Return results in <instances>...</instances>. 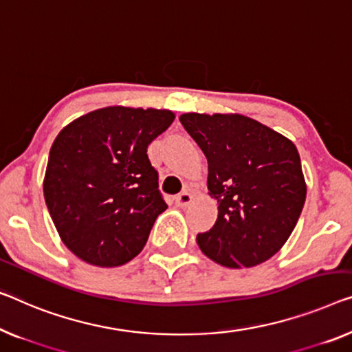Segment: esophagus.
I'll return each mask as SVG.
<instances>
[{
	"mask_svg": "<svg viewBox=\"0 0 352 352\" xmlns=\"http://www.w3.org/2000/svg\"><path fill=\"white\" fill-rule=\"evenodd\" d=\"M174 201L178 207H186L191 204L192 196L188 191H182L180 194H177V196L174 197Z\"/></svg>",
	"mask_w": 352,
	"mask_h": 352,
	"instance_id": "obj_1",
	"label": "esophagus"
}]
</instances>
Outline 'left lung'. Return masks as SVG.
Instances as JSON below:
<instances>
[{"label": "left lung", "mask_w": 352, "mask_h": 352, "mask_svg": "<svg viewBox=\"0 0 352 352\" xmlns=\"http://www.w3.org/2000/svg\"><path fill=\"white\" fill-rule=\"evenodd\" d=\"M183 128L208 161L218 219L197 245L230 269L270 259L289 239L307 197L298 151L289 139L242 115L185 113Z\"/></svg>", "instance_id": "left-lung-1"}]
</instances>
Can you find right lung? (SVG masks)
<instances>
[{"label":"right lung","mask_w":352,"mask_h":352,"mask_svg":"<svg viewBox=\"0 0 352 352\" xmlns=\"http://www.w3.org/2000/svg\"><path fill=\"white\" fill-rule=\"evenodd\" d=\"M170 110L106 107L67 124L50 148L47 208L77 258L123 265L167 208L146 146L174 122Z\"/></svg>","instance_id":"add662e5"}]
</instances>
